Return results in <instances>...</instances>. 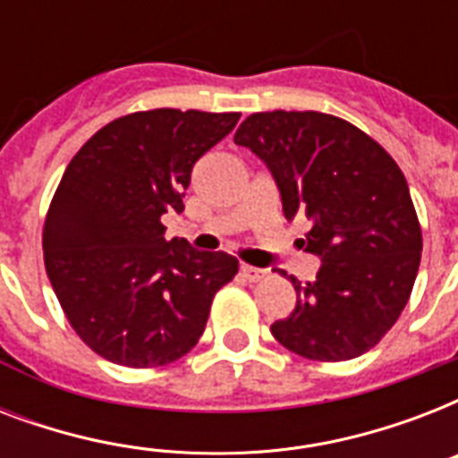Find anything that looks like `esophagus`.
<instances>
[{
	"instance_id": "1",
	"label": "esophagus",
	"mask_w": 458,
	"mask_h": 458,
	"mask_svg": "<svg viewBox=\"0 0 458 458\" xmlns=\"http://www.w3.org/2000/svg\"><path fill=\"white\" fill-rule=\"evenodd\" d=\"M240 276L244 280H250V283H259V280H264L268 276L266 268H254V266H240Z\"/></svg>"
}]
</instances>
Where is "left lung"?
<instances>
[{
	"instance_id": "8db88e82",
	"label": "left lung",
	"mask_w": 458,
	"mask_h": 458,
	"mask_svg": "<svg viewBox=\"0 0 458 458\" xmlns=\"http://www.w3.org/2000/svg\"><path fill=\"white\" fill-rule=\"evenodd\" d=\"M235 145L276 178L287 221L306 216L301 247L320 259L313 283L290 276L297 306L273 337L313 361H347L383 340L411 297L420 223L404 173L376 140L320 111L251 114Z\"/></svg>"
}]
</instances>
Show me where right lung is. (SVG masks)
I'll return each instance as SVG.
<instances>
[{
	"mask_svg": "<svg viewBox=\"0 0 458 458\" xmlns=\"http://www.w3.org/2000/svg\"><path fill=\"white\" fill-rule=\"evenodd\" d=\"M240 114L152 109L97 131L68 164L42 230L45 268L68 323L128 369L178 361L199 342L237 259L165 240L194 164Z\"/></svg>",
	"mask_w": 458,
	"mask_h": 458,
	"instance_id": "obj_1",
	"label": "right lung"
}]
</instances>
